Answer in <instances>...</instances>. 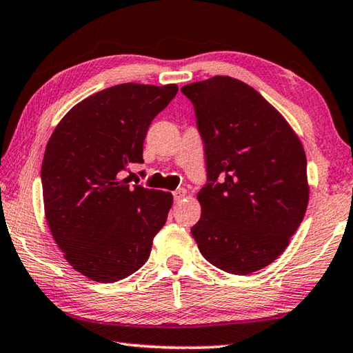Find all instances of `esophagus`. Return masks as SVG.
<instances>
[{"instance_id": "1", "label": "esophagus", "mask_w": 353, "mask_h": 353, "mask_svg": "<svg viewBox=\"0 0 353 353\" xmlns=\"http://www.w3.org/2000/svg\"><path fill=\"white\" fill-rule=\"evenodd\" d=\"M186 195H188L186 189H176L175 192H173V199H175V201H176V203H180V201H181Z\"/></svg>"}]
</instances>
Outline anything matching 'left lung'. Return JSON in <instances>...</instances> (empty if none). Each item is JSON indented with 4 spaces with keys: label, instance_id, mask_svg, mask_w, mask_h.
I'll return each instance as SVG.
<instances>
[{
    "label": "left lung",
    "instance_id": "1",
    "mask_svg": "<svg viewBox=\"0 0 353 353\" xmlns=\"http://www.w3.org/2000/svg\"><path fill=\"white\" fill-rule=\"evenodd\" d=\"M205 142L208 184L192 236L209 263L246 276L279 257L308 205L307 158L279 111L228 76L184 85Z\"/></svg>",
    "mask_w": 353,
    "mask_h": 353
}]
</instances>
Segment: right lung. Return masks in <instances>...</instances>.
<instances>
[{"label": "right lung", "instance_id": "right-lung-1", "mask_svg": "<svg viewBox=\"0 0 353 353\" xmlns=\"http://www.w3.org/2000/svg\"><path fill=\"white\" fill-rule=\"evenodd\" d=\"M175 83L110 86L68 111L48 141L41 164L49 230L71 267L108 283L147 262L164 226L170 192L130 186L121 172L144 163L142 144Z\"/></svg>", "mask_w": 353, "mask_h": 353}]
</instances>
